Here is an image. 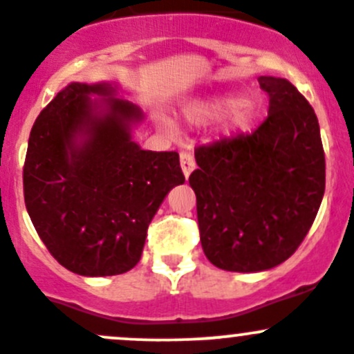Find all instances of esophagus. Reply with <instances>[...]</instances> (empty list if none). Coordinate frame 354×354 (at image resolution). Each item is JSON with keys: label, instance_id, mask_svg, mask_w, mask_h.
Returning a JSON list of instances; mask_svg holds the SVG:
<instances>
[{"label": "esophagus", "instance_id": "obj_1", "mask_svg": "<svg viewBox=\"0 0 354 354\" xmlns=\"http://www.w3.org/2000/svg\"><path fill=\"white\" fill-rule=\"evenodd\" d=\"M180 169L184 172L185 178L191 176L192 170L196 169V162H194V156L191 153H182L180 155Z\"/></svg>", "mask_w": 354, "mask_h": 354}]
</instances>
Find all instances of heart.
<instances>
[{
	"mask_svg": "<svg viewBox=\"0 0 354 354\" xmlns=\"http://www.w3.org/2000/svg\"><path fill=\"white\" fill-rule=\"evenodd\" d=\"M178 118L192 127L220 120V132L225 138H239L248 134L257 124L258 108L253 101L239 96L209 97L185 103L178 111Z\"/></svg>",
	"mask_w": 354,
	"mask_h": 354,
	"instance_id": "obj_1",
	"label": "heart"
}]
</instances>
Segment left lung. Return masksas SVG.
I'll return each instance as SVG.
<instances>
[{"mask_svg": "<svg viewBox=\"0 0 354 354\" xmlns=\"http://www.w3.org/2000/svg\"><path fill=\"white\" fill-rule=\"evenodd\" d=\"M268 118L250 136L194 153L189 177L206 258L227 272H263L297 250L325 191L317 115L288 79L258 77Z\"/></svg>", "mask_w": 354, "mask_h": 354, "instance_id": "1", "label": "left lung"}]
</instances>
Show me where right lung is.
<instances>
[{
	"instance_id": "obj_1",
	"label": "right lung",
	"mask_w": 354,
	"mask_h": 354,
	"mask_svg": "<svg viewBox=\"0 0 354 354\" xmlns=\"http://www.w3.org/2000/svg\"><path fill=\"white\" fill-rule=\"evenodd\" d=\"M117 82H70L39 113L24 165L27 212L50 253L84 277L125 274L184 174L176 151L134 141L145 122Z\"/></svg>"
}]
</instances>
